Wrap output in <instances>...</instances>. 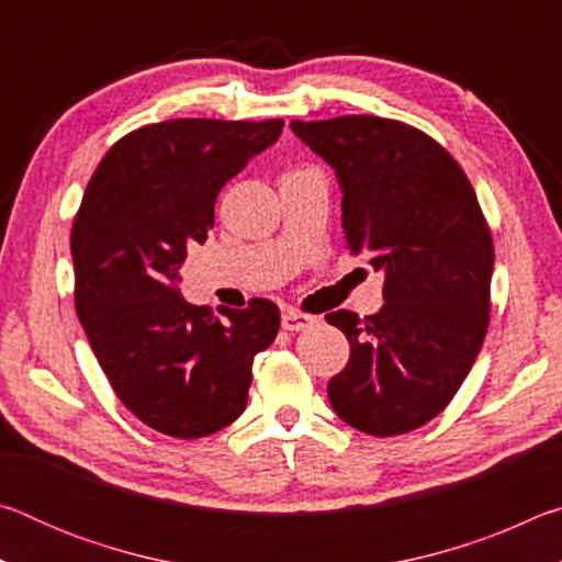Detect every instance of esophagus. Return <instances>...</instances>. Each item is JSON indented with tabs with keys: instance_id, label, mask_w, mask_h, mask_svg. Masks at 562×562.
I'll use <instances>...</instances> for the list:
<instances>
[{
	"instance_id": "1",
	"label": "esophagus",
	"mask_w": 562,
	"mask_h": 562,
	"mask_svg": "<svg viewBox=\"0 0 562 562\" xmlns=\"http://www.w3.org/2000/svg\"><path fill=\"white\" fill-rule=\"evenodd\" d=\"M315 317L312 315H304V312H297V310H292V307H288L282 312V329H288V331H302V329H310L312 325H315Z\"/></svg>"
}]
</instances>
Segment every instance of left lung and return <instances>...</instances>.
Instances as JSON below:
<instances>
[{"instance_id": "1", "label": "left lung", "mask_w": 562, "mask_h": 562, "mask_svg": "<svg viewBox=\"0 0 562 562\" xmlns=\"http://www.w3.org/2000/svg\"><path fill=\"white\" fill-rule=\"evenodd\" d=\"M290 128L335 168L347 247L384 272L376 315H327L351 347L329 404L364 434L414 431L449 406L488 329L493 240L479 198L449 150L402 121Z\"/></svg>"}]
</instances>
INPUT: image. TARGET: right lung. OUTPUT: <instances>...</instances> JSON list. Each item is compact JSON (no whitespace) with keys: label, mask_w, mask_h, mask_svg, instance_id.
I'll use <instances>...</instances> for the list:
<instances>
[{"label":"right lung","mask_w":562,"mask_h":562,"mask_svg":"<svg viewBox=\"0 0 562 562\" xmlns=\"http://www.w3.org/2000/svg\"><path fill=\"white\" fill-rule=\"evenodd\" d=\"M284 121L173 119L131 131L93 173L71 227L76 315L133 416L201 439L245 412L252 359L280 310L207 307L176 288L188 247L207 240L223 186L280 138Z\"/></svg>","instance_id":"add662e5"}]
</instances>
